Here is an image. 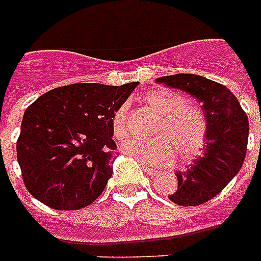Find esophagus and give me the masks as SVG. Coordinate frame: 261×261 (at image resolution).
Listing matches in <instances>:
<instances>
[{
    "mask_svg": "<svg viewBox=\"0 0 261 261\" xmlns=\"http://www.w3.org/2000/svg\"><path fill=\"white\" fill-rule=\"evenodd\" d=\"M143 171L146 172V173L149 174V176H151V177H153V176H157V174H159V171H155V169H153V168H150V167H146V165H143Z\"/></svg>",
    "mask_w": 261,
    "mask_h": 261,
    "instance_id": "1",
    "label": "esophagus"
}]
</instances>
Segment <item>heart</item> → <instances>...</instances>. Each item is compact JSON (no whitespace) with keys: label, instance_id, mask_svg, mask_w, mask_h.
I'll use <instances>...</instances> for the list:
<instances>
[{"label":"heart","instance_id":"b5f03b06","mask_svg":"<svg viewBox=\"0 0 261 261\" xmlns=\"http://www.w3.org/2000/svg\"><path fill=\"white\" fill-rule=\"evenodd\" d=\"M143 101L161 115L155 127L159 137L143 141L130 139L120 146L123 153L149 165L171 163L177 150L180 159L191 160L202 151L207 138V122L198 107L184 102V98L173 90L154 89L143 97ZM116 139L128 135L127 107L120 106L111 120Z\"/></svg>","mask_w":261,"mask_h":261}]
</instances>
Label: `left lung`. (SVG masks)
<instances>
[{
  "label": "left lung",
  "mask_w": 261,
  "mask_h": 261,
  "mask_svg": "<svg viewBox=\"0 0 261 261\" xmlns=\"http://www.w3.org/2000/svg\"><path fill=\"white\" fill-rule=\"evenodd\" d=\"M155 83L182 90L202 102L207 122L203 153L186 171L176 172L177 190L168 196L180 206H199L217 196L243 167L249 134L247 114L226 87L202 75H165Z\"/></svg>",
  "instance_id": "obj_1"
}]
</instances>
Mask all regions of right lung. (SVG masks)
<instances>
[{
  "mask_svg": "<svg viewBox=\"0 0 261 261\" xmlns=\"http://www.w3.org/2000/svg\"><path fill=\"white\" fill-rule=\"evenodd\" d=\"M137 85L71 84L27 108L16 149L34 198L55 210H80L101 195L116 149L112 115Z\"/></svg>",
  "mask_w": 261,
  "mask_h": 261,
  "instance_id": "add662e5",
  "label": "right lung"
}]
</instances>
